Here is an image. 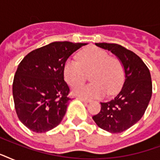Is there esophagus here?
I'll use <instances>...</instances> for the list:
<instances>
[{"mask_svg":"<svg viewBox=\"0 0 160 160\" xmlns=\"http://www.w3.org/2000/svg\"><path fill=\"white\" fill-rule=\"evenodd\" d=\"M79 99L80 100H81L82 101H84V102H90V99H87V98H84V97H79Z\"/></svg>","mask_w":160,"mask_h":160,"instance_id":"34e87169","label":"esophagus"}]
</instances>
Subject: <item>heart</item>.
Returning <instances> with one entry per match:
<instances>
[{"mask_svg":"<svg viewBox=\"0 0 160 160\" xmlns=\"http://www.w3.org/2000/svg\"><path fill=\"white\" fill-rule=\"evenodd\" d=\"M79 61L67 60L64 65V77L70 86L82 84L90 74L92 82L75 88V95L82 97H102L117 92L124 80V67L119 58L109 56L107 51L90 46L80 51Z\"/></svg>","mask_w":160,"mask_h":160,"instance_id":"1","label":"heart"}]
</instances>
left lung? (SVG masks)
<instances>
[{
    "instance_id": "1",
    "label": "left lung",
    "mask_w": 160,
    "mask_h": 160,
    "mask_svg": "<svg viewBox=\"0 0 160 160\" xmlns=\"http://www.w3.org/2000/svg\"><path fill=\"white\" fill-rule=\"evenodd\" d=\"M119 58L125 79L118 95L107 102H100L101 109L92 117L100 129L121 133L136 124L144 115L152 95L149 68L133 51L118 44L95 43Z\"/></svg>"
}]
</instances>
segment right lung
<instances>
[{"mask_svg": "<svg viewBox=\"0 0 160 160\" xmlns=\"http://www.w3.org/2000/svg\"><path fill=\"white\" fill-rule=\"evenodd\" d=\"M85 45L55 41L32 51L19 64L12 85L14 104L19 119L29 129L45 133L61 122L71 100L64 65Z\"/></svg>", "mask_w": 160, "mask_h": 160, "instance_id": "obj_1", "label": "right lung"}]
</instances>
